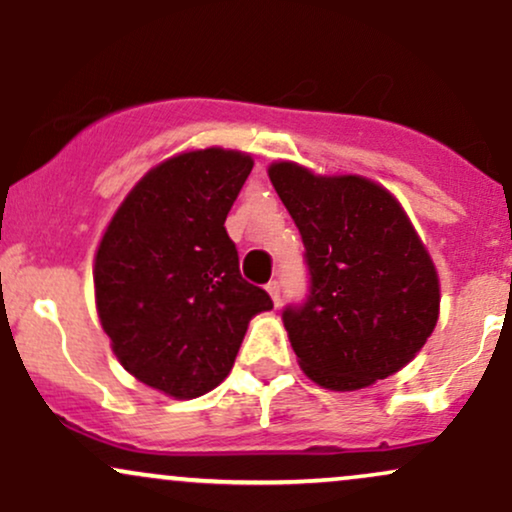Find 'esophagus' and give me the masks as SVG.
Returning a JSON list of instances; mask_svg holds the SVG:
<instances>
[{"mask_svg": "<svg viewBox=\"0 0 512 512\" xmlns=\"http://www.w3.org/2000/svg\"><path fill=\"white\" fill-rule=\"evenodd\" d=\"M267 293H269V296H272L274 305L281 303V286H279V281H269V284H267Z\"/></svg>", "mask_w": 512, "mask_h": 512, "instance_id": "34e87169", "label": "esophagus"}]
</instances>
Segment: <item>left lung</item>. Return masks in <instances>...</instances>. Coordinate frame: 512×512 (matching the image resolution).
<instances>
[{"label":"left lung","mask_w":512,"mask_h":512,"mask_svg":"<svg viewBox=\"0 0 512 512\" xmlns=\"http://www.w3.org/2000/svg\"><path fill=\"white\" fill-rule=\"evenodd\" d=\"M296 221L310 296L284 310L298 366L313 383L354 392L402 370L436 330V264L407 211L363 175H317L293 161L267 168Z\"/></svg>","instance_id":"left-lung-1"}]
</instances>
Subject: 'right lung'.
I'll list each match as a JSON object with an SVG mask.
<instances>
[{
  "label": "right lung",
  "instance_id": "right-lung-1",
  "mask_svg": "<svg viewBox=\"0 0 512 512\" xmlns=\"http://www.w3.org/2000/svg\"><path fill=\"white\" fill-rule=\"evenodd\" d=\"M245 151H182L129 190L93 264L96 310L117 361L173 399L226 380L267 291L240 276L226 216L252 170Z\"/></svg>",
  "mask_w": 512,
  "mask_h": 512
}]
</instances>
